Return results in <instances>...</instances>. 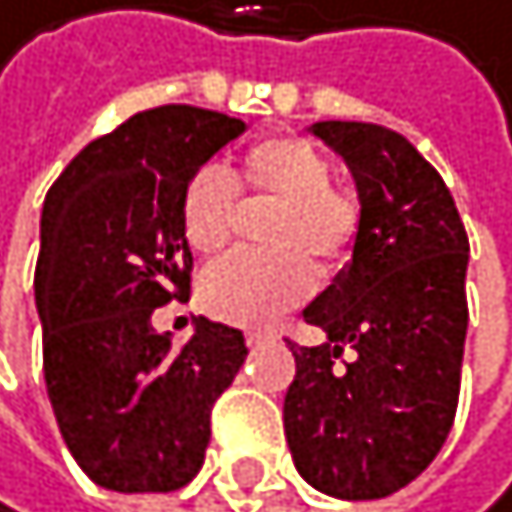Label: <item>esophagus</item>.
Returning <instances> with one entry per match:
<instances>
[{
	"label": "esophagus",
	"mask_w": 512,
	"mask_h": 512,
	"mask_svg": "<svg viewBox=\"0 0 512 512\" xmlns=\"http://www.w3.org/2000/svg\"><path fill=\"white\" fill-rule=\"evenodd\" d=\"M245 338H248V345H251V348H261L264 342H271L274 332H271V329H248Z\"/></svg>",
	"instance_id": "1"
}]
</instances>
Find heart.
<instances>
[{
	"label": "heart",
	"mask_w": 512,
	"mask_h": 512,
	"mask_svg": "<svg viewBox=\"0 0 512 512\" xmlns=\"http://www.w3.org/2000/svg\"><path fill=\"white\" fill-rule=\"evenodd\" d=\"M238 193L277 199L264 229L274 251H238L209 267L199 296L212 316L238 326H261L329 280L355 258L361 203L332 183V161L313 141L271 135L241 154L238 170L199 167L180 193V229L196 254H219L238 232ZM317 271L313 272L312 267Z\"/></svg>",
	"instance_id": "heart-1"
}]
</instances>
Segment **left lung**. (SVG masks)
Here are the masks:
<instances>
[{
	"label": "left lung",
	"instance_id": "left-lung-1",
	"mask_svg": "<svg viewBox=\"0 0 512 512\" xmlns=\"http://www.w3.org/2000/svg\"><path fill=\"white\" fill-rule=\"evenodd\" d=\"M358 183L361 238L348 271L306 306L329 338L287 345L296 377L283 432L296 471L342 500L406 487L455 423L468 335V232L423 154L371 122H316ZM356 351L337 364L344 348Z\"/></svg>",
	"mask_w": 512,
	"mask_h": 512
}]
</instances>
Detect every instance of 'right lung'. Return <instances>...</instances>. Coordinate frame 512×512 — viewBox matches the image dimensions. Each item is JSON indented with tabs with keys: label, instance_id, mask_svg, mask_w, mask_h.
Returning <instances> with one entry per match:
<instances>
[{
	"label": "right lung",
	"instance_id": "add662e5",
	"mask_svg": "<svg viewBox=\"0 0 512 512\" xmlns=\"http://www.w3.org/2000/svg\"><path fill=\"white\" fill-rule=\"evenodd\" d=\"M245 131L232 115L157 106L89 141L47 190L34 300L44 384L70 455L119 494H170L203 468L212 406L245 335L199 316L186 345L151 326L190 296L180 193Z\"/></svg>",
	"mask_w": 512,
	"mask_h": 512
}]
</instances>
